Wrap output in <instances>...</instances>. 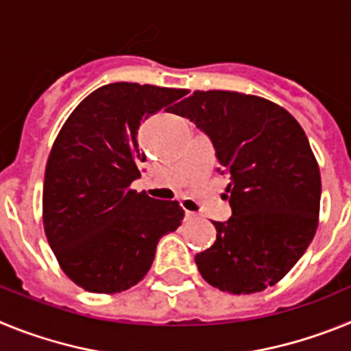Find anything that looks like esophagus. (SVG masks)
Wrapping results in <instances>:
<instances>
[{
	"mask_svg": "<svg viewBox=\"0 0 351 351\" xmlns=\"http://www.w3.org/2000/svg\"><path fill=\"white\" fill-rule=\"evenodd\" d=\"M198 218L197 213H191V210H186L184 213V221H193V219Z\"/></svg>",
	"mask_w": 351,
	"mask_h": 351,
	"instance_id": "esophagus-1",
	"label": "esophagus"
}]
</instances>
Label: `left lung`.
<instances>
[{"instance_id":"8db88e82","label":"left lung","mask_w":351,"mask_h":351,"mask_svg":"<svg viewBox=\"0 0 351 351\" xmlns=\"http://www.w3.org/2000/svg\"><path fill=\"white\" fill-rule=\"evenodd\" d=\"M172 110L210 138L228 179L232 216L213 221L216 241L195 256L198 271L235 295L272 287L318 226L320 169L306 133L280 105L235 91H195Z\"/></svg>"}]
</instances>
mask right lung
<instances>
[{
    "instance_id": "1",
    "label": "right lung",
    "mask_w": 351,
    "mask_h": 351,
    "mask_svg": "<svg viewBox=\"0 0 351 351\" xmlns=\"http://www.w3.org/2000/svg\"><path fill=\"white\" fill-rule=\"evenodd\" d=\"M184 95L149 84H107L77 105L56 138L43 182V226L63 272L84 290L117 293L137 285L160 239L181 225L179 202L130 184L145 161L137 141L142 121L170 110Z\"/></svg>"
}]
</instances>
